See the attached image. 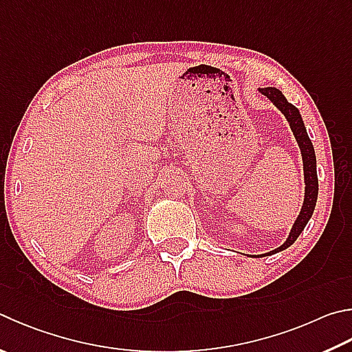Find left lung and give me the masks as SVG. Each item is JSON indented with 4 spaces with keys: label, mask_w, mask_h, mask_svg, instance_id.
Masks as SVG:
<instances>
[{
    "label": "left lung",
    "mask_w": 352,
    "mask_h": 352,
    "mask_svg": "<svg viewBox=\"0 0 352 352\" xmlns=\"http://www.w3.org/2000/svg\"><path fill=\"white\" fill-rule=\"evenodd\" d=\"M258 92L271 101V103L277 107V109L285 115L287 123H289L291 131L296 137V142L302 152V160H303V177H305V198L302 209H300V214L294 221V225L289 231V235L285 240L282 246H278L274 251H270L261 255H272L277 254L283 249L289 248L294 241L298 239V235L303 232L305 226L308 225L309 219L314 214L316 203H317V195H318V178H317V160H316V151L314 146H312L308 132H306L305 123L302 120V115H300L298 109L289 101L285 98L282 91H278L277 87H258ZM258 255V257H261Z\"/></svg>",
    "instance_id": "left-lung-1"
}]
</instances>
